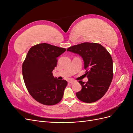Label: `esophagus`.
Here are the masks:
<instances>
[{"mask_svg":"<svg viewBox=\"0 0 133 133\" xmlns=\"http://www.w3.org/2000/svg\"><path fill=\"white\" fill-rule=\"evenodd\" d=\"M75 80H70V81L69 82V84H73V83H75Z\"/></svg>","mask_w":133,"mask_h":133,"instance_id":"1","label":"esophagus"}]
</instances>
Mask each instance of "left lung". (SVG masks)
<instances>
[{
    "mask_svg": "<svg viewBox=\"0 0 133 133\" xmlns=\"http://www.w3.org/2000/svg\"><path fill=\"white\" fill-rule=\"evenodd\" d=\"M83 58L88 81L79 80L82 89L76 93L81 101L90 103L101 99L108 91L113 77L111 55L101 44L85 42L68 48Z\"/></svg>",
    "mask_w": 133,
    "mask_h": 133,
    "instance_id": "1",
    "label": "left lung"
}]
</instances>
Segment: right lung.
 I'll return each mask as SVG.
<instances>
[{"instance_id":"add662e5","label":"right lung","mask_w":133,"mask_h":133,"mask_svg":"<svg viewBox=\"0 0 133 133\" xmlns=\"http://www.w3.org/2000/svg\"><path fill=\"white\" fill-rule=\"evenodd\" d=\"M65 51L49 44H38L28 51L23 63V76L28 92L44 105H55L62 99L68 82L54 78L52 71L57 66V58Z\"/></svg>"}]
</instances>
